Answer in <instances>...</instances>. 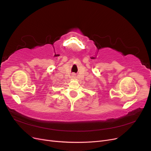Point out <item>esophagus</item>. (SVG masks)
I'll return each instance as SVG.
<instances>
[{"instance_id": "esophagus-1", "label": "esophagus", "mask_w": 151, "mask_h": 151, "mask_svg": "<svg viewBox=\"0 0 151 151\" xmlns=\"http://www.w3.org/2000/svg\"><path fill=\"white\" fill-rule=\"evenodd\" d=\"M75 76H76V74H72V78H74V77H75Z\"/></svg>"}]
</instances>
